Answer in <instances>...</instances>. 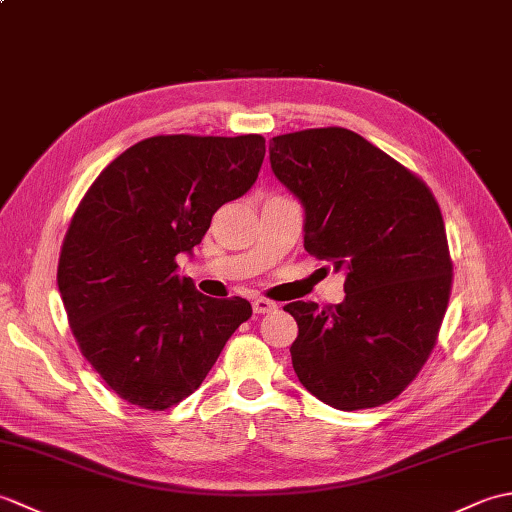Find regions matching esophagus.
<instances>
[{"instance_id":"obj_1","label":"esophagus","mask_w":512,"mask_h":512,"mask_svg":"<svg viewBox=\"0 0 512 512\" xmlns=\"http://www.w3.org/2000/svg\"><path fill=\"white\" fill-rule=\"evenodd\" d=\"M253 310H255V314L273 312V310H277V303H275V301H270V299L259 297V299H255V301H253Z\"/></svg>"}]
</instances>
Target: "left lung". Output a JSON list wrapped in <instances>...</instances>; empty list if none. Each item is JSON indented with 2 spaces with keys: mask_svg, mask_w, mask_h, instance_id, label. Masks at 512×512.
Instances as JSON below:
<instances>
[{
  "mask_svg": "<svg viewBox=\"0 0 512 512\" xmlns=\"http://www.w3.org/2000/svg\"><path fill=\"white\" fill-rule=\"evenodd\" d=\"M270 167L306 211L303 246L345 273V299L292 301L299 383L356 411L418 376L449 306L453 262L440 206L416 173L343 127L270 140Z\"/></svg>",
  "mask_w": 512,
  "mask_h": 512,
  "instance_id": "1",
  "label": "left lung"
}]
</instances>
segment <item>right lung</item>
Returning a JSON list of instances; mask_svg holds the SVG:
<instances>
[{
  "label": "right lung",
  "instance_id": "obj_1",
  "mask_svg": "<svg viewBox=\"0 0 512 512\" xmlns=\"http://www.w3.org/2000/svg\"><path fill=\"white\" fill-rule=\"evenodd\" d=\"M266 140L154 136L92 182L65 233L57 284L76 343L123 400L165 411L191 396L231 334L242 297L213 299L178 275L222 204L257 180Z\"/></svg>",
  "mask_w": 512,
  "mask_h": 512
}]
</instances>
